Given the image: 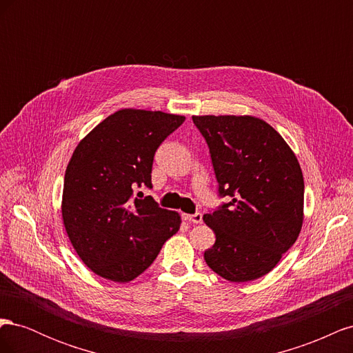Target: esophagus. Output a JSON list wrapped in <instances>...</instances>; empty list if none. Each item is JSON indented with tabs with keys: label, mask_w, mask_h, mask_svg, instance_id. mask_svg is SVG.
Returning a JSON list of instances; mask_svg holds the SVG:
<instances>
[{
	"label": "esophagus",
	"mask_w": 353,
	"mask_h": 353,
	"mask_svg": "<svg viewBox=\"0 0 353 353\" xmlns=\"http://www.w3.org/2000/svg\"><path fill=\"white\" fill-rule=\"evenodd\" d=\"M183 218L185 219V221H188V222H191V223H201V221H203V215L201 213H194V215H183Z\"/></svg>",
	"instance_id": "esophagus-1"
}]
</instances>
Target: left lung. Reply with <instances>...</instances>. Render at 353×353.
I'll use <instances>...</instances> for the list:
<instances>
[{
    "mask_svg": "<svg viewBox=\"0 0 353 353\" xmlns=\"http://www.w3.org/2000/svg\"><path fill=\"white\" fill-rule=\"evenodd\" d=\"M206 140L219 197L203 216L216 241L205 261L222 279H261L280 262L303 222V175L292 148L252 116H193Z\"/></svg>",
    "mask_w": 353,
    "mask_h": 353,
    "instance_id": "obj_1",
    "label": "left lung"
}]
</instances>
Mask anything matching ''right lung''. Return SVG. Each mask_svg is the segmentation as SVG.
Here are the masks:
<instances>
[{"instance_id":"obj_1","label":"right lung","mask_w":353,"mask_h":353,"mask_svg":"<svg viewBox=\"0 0 353 353\" xmlns=\"http://www.w3.org/2000/svg\"><path fill=\"white\" fill-rule=\"evenodd\" d=\"M184 121L163 112L119 110L74 148L63 187V222L82 262L103 279H137L179 230L176 212L134 193L153 188L157 148Z\"/></svg>"}]
</instances>
